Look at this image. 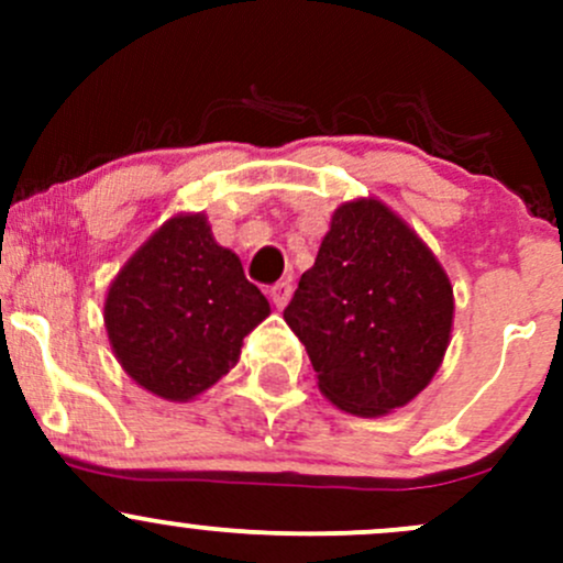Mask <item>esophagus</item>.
I'll use <instances>...</instances> for the list:
<instances>
[{"instance_id": "1", "label": "esophagus", "mask_w": 563, "mask_h": 563, "mask_svg": "<svg viewBox=\"0 0 563 563\" xmlns=\"http://www.w3.org/2000/svg\"><path fill=\"white\" fill-rule=\"evenodd\" d=\"M269 297H272V302H275V308L283 310L288 305V299H291V283L288 280L275 283V286L269 288Z\"/></svg>"}]
</instances>
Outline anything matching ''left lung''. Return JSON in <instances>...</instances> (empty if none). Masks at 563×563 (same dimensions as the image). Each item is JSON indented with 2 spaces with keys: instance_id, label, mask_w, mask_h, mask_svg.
Wrapping results in <instances>:
<instances>
[{
  "instance_id": "8db88e82",
  "label": "left lung",
  "mask_w": 563,
  "mask_h": 563,
  "mask_svg": "<svg viewBox=\"0 0 563 563\" xmlns=\"http://www.w3.org/2000/svg\"><path fill=\"white\" fill-rule=\"evenodd\" d=\"M446 272L376 198L334 209L316 264L283 310L308 349L318 389L340 411L382 417L419 395L450 345Z\"/></svg>"
}]
</instances>
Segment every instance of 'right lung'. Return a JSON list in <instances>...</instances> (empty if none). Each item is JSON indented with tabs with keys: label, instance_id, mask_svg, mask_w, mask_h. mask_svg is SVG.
<instances>
[{
	"label": "right lung",
	"instance_id": "right-lung-1",
	"mask_svg": "<svg viewBox=\"0 0 563 563\" xmlns=\"http://www.w3.org/2000/svg\"><path fill=\"white\" fill-rule=\"evenodd\" d=\"M266 316V297L240 255L214 242L201 212L166 220L135 250L108 286L103 310L124 373L172 402L218 384Z\"/></svg>",
	"mask_w": 563,
	"mask_h": 563
}]
</instances>
